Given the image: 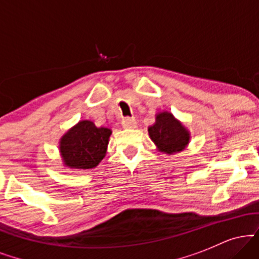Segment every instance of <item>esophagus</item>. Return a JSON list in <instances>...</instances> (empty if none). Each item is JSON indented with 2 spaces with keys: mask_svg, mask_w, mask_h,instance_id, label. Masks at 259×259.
I'll return each instance as SVG.
<instances>
[{
  "mask_svg": "<svg viewBox=\"0 0 259 259\" xmlns=\"http://www.w3.org/2000/svg\"><path fill=\"white\" fill-rule=\"evenodd\" d=\"M136 120L132 119V118H125V119L121 120V125H123L124 129H134L136 127Z\"/></svg>",
  "mask_w": 259,
  "mask_h": 259,
  "instance_id": "1",
  "label": "esophagus"
}]
</instances>
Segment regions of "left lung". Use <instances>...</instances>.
I'll use <instances>...</instances> for the list:
<instances>
[{"mask_svg": "<svg viewBox=\"0 0 259 259\" xmlns=\"http://www.w3.org/2000/svg\"><path fill=\"white\" fill-rule=\"evenodd\" d=\"M148 134L157 150L165 154L181 152L191 140L187 127L168 111L157 113L156 121L148 127Z\"/></svg>", "mask_w": 259, "mask_h": 259, "instance_id": "left-lung-1", "label": "left lung"}]
</instances>
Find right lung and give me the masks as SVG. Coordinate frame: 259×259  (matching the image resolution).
<instances>
[{"mask_svg": "<svg viewBox=\"0 0 259 259\" xmlns=\"http://www.w3.org/2000/svg\"><path fill=\"white\" fill-rule=\"evenodd\" d=\"M109 127L96 126L91 120H80L67 130L59 140V154L64 167L69 169H92L105 158Z\"/></svg>", "mask_w": 259, "mask_h": 259, "instance_id": "add662e5", "label": "right lung"}]
</instances>
